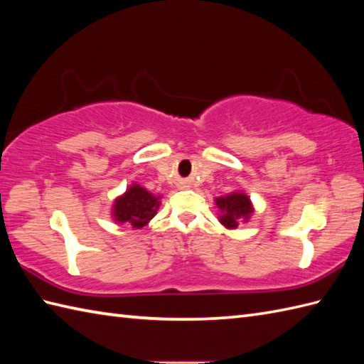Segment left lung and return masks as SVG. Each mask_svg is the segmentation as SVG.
Wrapping results in <instances>:
<instances>
[{"mask_svg": "<svg viewBox=\"0 0 364 364\" xmlns=\"http://www.w3.org/2000/svg\"><path fill=\"white\" fill-rule=\"evenodd\" d=\"M215 206L219 208V222L228 230L237 228L241 222H249L253 214L250 197L242 191H235L225 197L215 198Z\"/></svg>", "mask_w": 364, "mask_h": 364, "instance_id": "obj_1", "label": "left lung"}]
</instances>
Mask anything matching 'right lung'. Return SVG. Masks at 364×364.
<instances>
[{
    "label": "right lung",
    "mask_w": 364,
    "mask_h": 364,
    "mask_svg": "<svg viewBox=\"0 0 364 364\" xmlns=\"http://www.w3.org/2000/svg\"><path fill=\"white\" fill-rule=\"evenodd\" d=\"M159 205L161 196H153L134 183L114 200L111 215L117 223H128L131 228L141 230L156 215Z\"/></svg>",
    "instance_id": "obj_1"
}]
</instances>
